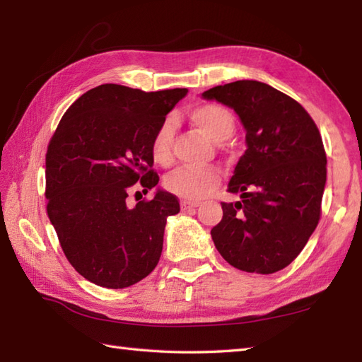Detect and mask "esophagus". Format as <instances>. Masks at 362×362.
<instances>
[{"instance_id": "1", "label": "esophagus", "mask_w": 362, "mask_h": 362, "mask_svg": "<svg viewBox=\"0 0 362 362\" xmlns=\"http://www.w3.org/2000/svg\"><path fill=\"white\" fill-rule=\"evenodd\" d=\"M201 205V202L199 201H188V199H183V201H180V206L182 210H188V209H196V206Z\"/></svg>"}]
</instances>
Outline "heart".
<instances>
[{
  "mask_svg": "<svg viewBox=\"0 0 362 362\" xmlns=\"http://www.w3.org/2000/svg\"><path fill=\"white\" fill-rule=\"evenodd\" d=\"M189 119L214 141H224L235 132V117L227 107L221 104H202L189 112ZM174 122L166 118L157 127L152 136L151 153L156 163L166 166L173 160ZM221 180L218 168H179L169 174L165 180V188L183 199H201L216 188Z\"/></svg>",
  "mask_w": 362,
  "mask_h": 362,
  "instance_id": "b5f03b06",
  "label": "heart"
}]
</instances>
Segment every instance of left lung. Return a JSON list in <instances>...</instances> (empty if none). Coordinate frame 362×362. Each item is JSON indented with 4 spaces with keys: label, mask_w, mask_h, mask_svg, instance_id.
I'll return each mask as SVG.
<instances>
[{
    "label": "left lung",
    "mask_w": 362,
    "mask_h": 362,
    "mask_svg": "<svg viewBox=\"0 0 362 362\" xmlns=\"http://www.w3.org/2000/svg\"><path fill=\"white\" fill-rule=\"evenodd\" d=\"M202 96L232 107L247 143L227 189L241 199L221 202L213 243L240 271L279 272L298 257L320 219L327 153L319 129L296 99L258 81L230 82Z\"/></svg>",
    "instance_id": "obj_1"
}]
</instances>
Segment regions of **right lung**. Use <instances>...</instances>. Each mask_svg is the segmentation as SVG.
Segmentation results:
<instances>
[{"instance_id": "right-lung-1", "label": "right lung", "mask_w": 362, "mask_h": 362, "mask_svg": "<svg viewBox=\"0 0 362 362\" xmlns=\"http://www.w3.org/2000/svg\"><path fill=\"white\" fill-rule=\"evenodd\" d=\"M187 91L104 83L76 99L51 136L46 211L66 259L98 286H132L158 263L166 218L180 211L179 199L158 189L130 209L126 197L158 183L152 136Z\"/></svg>"}]
</instances>
